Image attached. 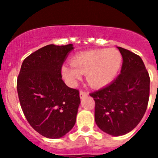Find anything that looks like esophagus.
<instances>
[{"label": "esophagus", "instance_id": "1", "mask_svg": "<svg viewBox=\"0 0 158 158\" xmlns=\"http://www.w3.org/2000/svg\"><path fill=\"white\" fill-rule=\"evenodd\" d=\"M88 95V93L84 91H80L79 92V96H80V98H83L84 97H86Z\"/></svg>", "mask_w": 158, "mask_h": 158}]
</instances>
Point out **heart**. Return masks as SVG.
<instances>
[{
    "label": "heart",
    "instance_id": "1",
    "mask_svg": "<svg viewBox=\"0 0 158 158\" xmlns=\"http://www.w3.org/2000/svg\"><path fill=\"white\" fill-rule=\"evenodd\" d=\"M122 62V55L117 49H95L75 56L71 60L72 66H63L62 73L71 85H75L82 74H85L89 85L99 88L114 79Z\"/></svg>",
    "mask_w": 158,
    "mask_h": 158
}]
</instances>
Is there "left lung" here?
Segmentation results:
<instances>
[{"label": "left lung", "mask_w": 158, "mask_h": 158, "mask_svg": "<svg viewBox=\"0 0 158 158\" xmlns=\"http://www.w3.org/2000/svg\"><path fill=\"white\" fill-rule=\"evenodd\" d=\"M117 48L123 60L121 73L109 85L90 94L95 102L97 126L112 136L126 135L139 124L150 92L149 75L141 57Z\"/></svg>", "instance_id": "1"}]
</instances>
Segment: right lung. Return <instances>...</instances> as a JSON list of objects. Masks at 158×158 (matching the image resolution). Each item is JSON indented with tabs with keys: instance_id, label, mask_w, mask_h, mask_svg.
I'll return each mask as SVG.
<instances>
[{
	"instance_id": "right-lung-1",
	"label": "right lung",
	"mask_w": 158,
	"mask_h": 158,
	"mask_svg": "<svg viewBox=\"0 0 158 158\" xmlns=\"http://www.w3.org/2000/svg\"><path fill=\"white\" fill-rule=\"evenodd\" d=\"M73 44L42 47L22 63L17 93L27 120L36 131L52 139L66 135L75 125L79 92L62 79L61 69Z\"/></svg>"
}]
</instances>
